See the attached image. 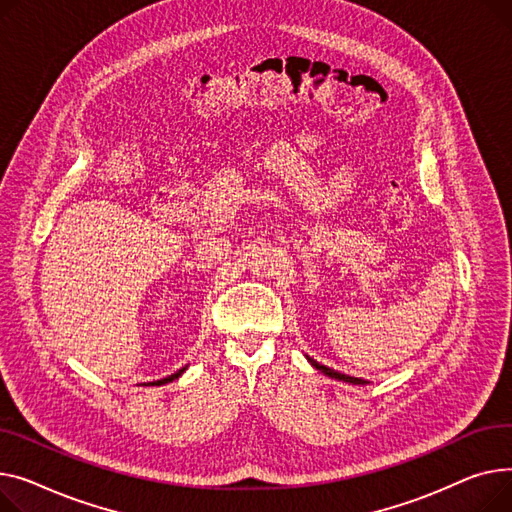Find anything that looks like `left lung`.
<instances>
[{"mask_svg":"<svg viewBox=\"0 0 512 512\" xmlns=\"http://www.w3.org/2000/svg\"><path fill=\"white\" fill-rule=\"evenodd\" d=\"M308 362H310V364H312L316 370H320L324 376H328V378H335V380H341V382H349V384H357V386H364V384H368V380H364V378H353V376H347V374L335 372V370H330V368H326V366H322V364L314 362V359H310V357H308Z\"/></svg>","mask_w":512,"mask_h":512,"instance_id":"obj_1","label":"left lung"}]
</instances>
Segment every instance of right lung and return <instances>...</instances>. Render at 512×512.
I'll return each mask as SVG.
<instances>
[{
    "label": "right lung",
    "instance_id": "1",
    "mask_svg": "<svg viewBox=\"0 0 512 512\" xmlns=\"http://www.w3.org/2000/svg\"><path fill=\"white\" fill-rule=\"evenodd\" d=\"M188 370V366L186 368H182V370H177L175 374H171V376H167V378H163V380H157V382H148V384H144V386H161V384H167V382H173V380H177L179 376H182L184 372Z\"/></svg>",
    "mask_w": 512,
    "mask_h": 512
}]
</instances>
